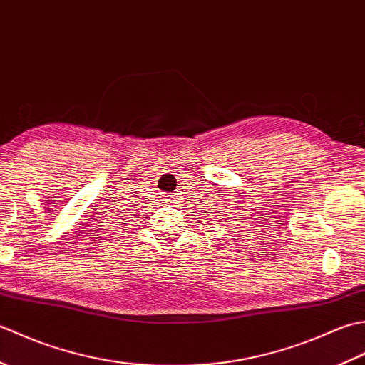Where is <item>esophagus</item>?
<instances>
[{
    "label": "esophagus",
    "mask_w": 365,
    "mask_h": 365,
    "mask_svg": "<svg viewBox=\"0 0 365 365\" xmlns=\"http://www.w3.org/2000/svg\"><path fill=\"white\" fill-rule=\"evenodd\" d=\"M163 197H165V200H168V202L173 198V195H163Z\"/></svg>",
    "instance_id": "esophagus-1"
}]
</instances>
